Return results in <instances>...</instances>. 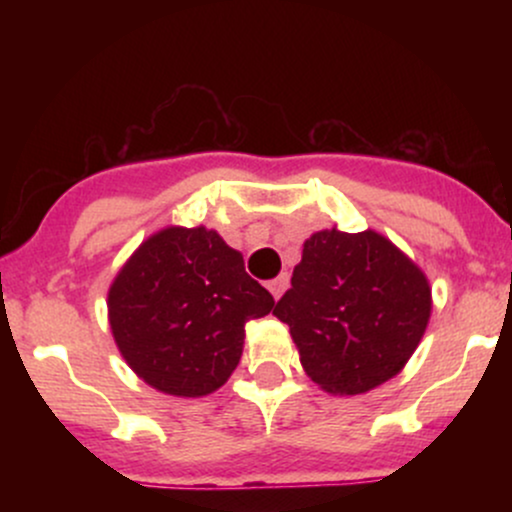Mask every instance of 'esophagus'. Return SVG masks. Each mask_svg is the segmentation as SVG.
I'll return each instance as SVG.
<instances>
[{
  "mask_svg": "<svg viewBox=\"0 0 512 512\" xmlns=\"http://www.w3.org/2000/svg\"><path fill=\"white\" fill-rule=\"evenodd\" d=\"M267 289L272 291L274 298H281V293L289 289V274H279V276H276V279L269 281Z\"/></svg>",
  "mask_w": 512,
  "mask_h": 512,
  "instance_id": "1",
  "label": "esophagus"
}]
</instances>
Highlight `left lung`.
<instances>
[{"label": "left lung", "instance_id": "left-lung-1", "mask_svg": "<svg viewBox=\"0 0 512 512\" xmlns=\"http://www.w3.org/2000/svg\"><path fill=\"white\" fill-rule=\"evenodd\" d=\"M305 373L334 395H361L397 375L424 337V272L375 231L313 233L279 298Z\"/></svg>", "mask_w": 512, "mask_h": 512}]
</instances>
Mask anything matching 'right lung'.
I'll return each instance as SVG.
<instances>
[{"mask_svg":"<svg viewBox=\"0 0 512 512\" xmlns=\"http://www.w3.org/2000/svg\"><path fill=\"white\" fill-rule=\"evenodd\" d=\"M272 308L243 255L204 226L144 240L108 293L110 330L129 368L175 397L219 390L243 354L245 322Z\"/></svg>","mask_w":512,"mask_h":512,"instance_id":"1","label":"right lung"}]
</instances>
